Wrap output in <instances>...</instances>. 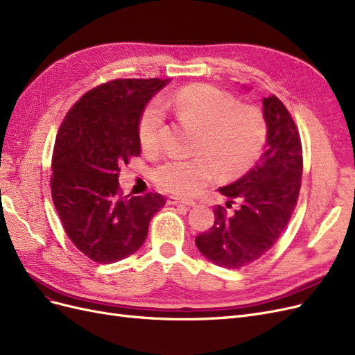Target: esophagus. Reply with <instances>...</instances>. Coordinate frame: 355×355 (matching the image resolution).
I'll list each match as a JSON object with an SVG mask.
<instances>
[{"label": "esophagus", "instance_id": "obj_1", "mask_svg": "<svg viewBox=\"0 0 355 355\" xmlns=\"http://www.w3.org/2000/svg\"><path fill=\"white\" fill-rule=\"evenodd\" d=\"M167 202L168 204H184V206H196V202L192 201V200H185V198H176V197H170L168 200H167Z\"/></svg>", "mask_w": 355, "mask_h": 355}]
</instances>
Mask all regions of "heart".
I'll return each mask as SVG.
<instances>
[{
    "instance_id": "b5f03b06",
    "label": "heart",
    "mask_w": 355,
    "mask_h": 355,
    "mask_svg": "<svg viewBox=\"0 0 355 355\" xmlns=\"http://www.w3.org/2000/svg\"><path fill=\"white\" fill-rule=\"evenodd\" d=\"M180 121L200 128L191 158L171 157L155 168L161 189L176 196H194L219 175L234 179L249 171L261 157L268 125L263 112L252 105H239L228 92L210 84H189L170 96ZM166 120L158 101L149 102L139 118L137 135L145 151H157Z\"/></svg>"
}]
</instances>
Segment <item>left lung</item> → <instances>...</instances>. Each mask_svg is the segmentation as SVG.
<instances>
[{"label": "left lung", "instance_id": "obj_1", "mask_svg": "<svg viewBox=\"0 0 355 355\" xmlns=\"http://www.w3.org/2000/svg\"><path fill=\"white\" fill-rule=\"evenodd\" d=\"M262 103L268 125L265 153L241 179L219 188L230 198L227 207H239L230 213L218 206L213 227L196 237L209 261L230 270L257 261L280 239L302 182V144L292 115L274 94Z\"/></svg>", "mask_w": 355, "mask_h": 355}]
</instances>
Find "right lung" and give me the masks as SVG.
I'll use <instances>...</instances> for the list:
<instances>
[{"label": "right lung", "mask_w": 355, "mask_h": 355, "mask_svg": "<svg viewBox=\"0 0 355 355\" xmlns=\"http://www.w3.org/2000/svg\"><path fill=\"white\" fill-rule=\"evenodd\" d=\"M168 80L124 78L81 96L63 118L51 158V198L69 240L98 263L141 249L166 198L123 196L120 167L141 155L137 125L146 103Z\"/></svg>", "instance_id": "add662e5"}]
</instances>
